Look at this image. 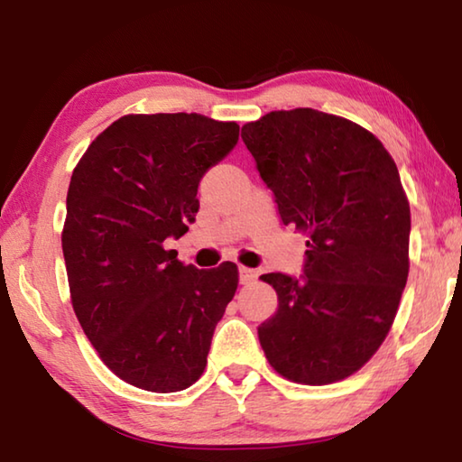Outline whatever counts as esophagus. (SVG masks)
Segmentation results:
<instances>
[{"label": "esophagus", "instance_id": "esophagus-1", "mask_svg": "<svg viewBox=\"0 0 462 462\" xmlns=\"http://www.w3.org/2000/svg\"><path fill=\"white\" fill-rule=\"evenodd\" d=\"M238 275H240V283L242 285H250L256 279V271L246 269V267H240L238 269Z\"/></svg>", "mask_w": 462, "mask_h": 462}]
</instances>
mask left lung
<instances>
[{"label": "left lung", "mask_w": 462, "mask_h": 462, "mask_svg": "<svg viewBox=\"0 0 462 462\" xmlns=\"http://www.w3.org/2000/svg\"><path fill=\"white\" fill-rule=\"evenodd\" d=\"M281 222L303 232L301 277L267 273L279 310L259 326L273 369L303 385L350 377L385 340L410 271V203L369 130L311 107L242 126Z\"/></svg>", "instance_id": "obj_1"}]
</instances>
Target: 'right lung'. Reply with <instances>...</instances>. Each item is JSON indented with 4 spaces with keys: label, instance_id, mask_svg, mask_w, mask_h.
I'll list each match as a JSON object with an SVG mask.
<instances>
[{
    "label": "right lung",
    "instance_id": "right-lung-1",
    "mask_svg": "<svg viewBox=\"0 0 462 462\" xmlns=\"http://www.w3.org/2000/svg\"><path fill=\"white\" fill-rule=\"evenodd\" d=\"M238 130L201 114L122 116L73 171L62 228L73 310L130 385L173 393L206 369L238 267L195 269L165 240L189 230L201 177L236 146Z\"/></svg>",
    "mask_w": 462,
    "mask_h": 462
}]
</instances>
